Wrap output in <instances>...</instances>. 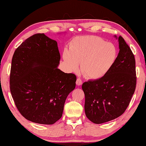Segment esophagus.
Segmentation results:
<instances>
[{
    "label": "esophagus",
    "mask_w": 146,
    "mask_h": 146,
    "mask_svg": "<svg viewBox=\"0 0 146 146\" xmlns=\"http://www.w3.org/2000/svg\"><path fill=\"white\" fill-rule=\"evenodd\" d=\"M76 85H77V86H80V85H82V80H81L80 78H78L77 79H76Z\"/></svg>",
    "instance_id": "esophagus-1"
}]
</instances>
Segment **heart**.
I'll list each match as a JSON object with an SVG mask.
<instances>
[{
  "mask_svg": "<svg viewBox=\"0 0 146 146\" xmlns=\"http://www.w3.org/2000/svg\"><path fill=\"white\" fill-rule=\"evenodd\" d=\"M118 56L117 47L97 36H80L74 39L63 54L68 68L76 71L80 63L88 78H103L114 66Z\"/></svg>",
  "mask_w": 146,
  "mask_h": 146,
  "instance_id": "heart-1",
  "label": "heart"
}]
</instances>
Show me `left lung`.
<instances>
[{"mask_svg": "<svg viewBox=\"0 0 146 146\" xmlns=\"http://www.w3.org/2000/svg\"><path fill=\"white\" fill-rule=\"evenodd\" d=\"M118 39L119 53L111 71L103 78L83 83L84 110L87 118L99 124L122 115L134 94L137 77L135 59L122 36Z\"/></svg>", "mask_w": 146, "mask_h": 146, "instance_id": "left-lung-1", "label": "left lung"}]
</instances>
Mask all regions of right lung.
<instances>
[{"instance_id":"add662e5","label":"right lung","mask_w":146,"mask_h":146,"mask_svg":"<svg viewBox=\"0 0 146 146\" xmlns=\"http://www.w3.org/2000/svg\"><path fill=\"white\" fill-rule=\"evenodd\" d=\"M57 42L44 33L27 38L11 61L10 91L23 117L40 124H53L62 115L66 98L75 88L76 76L58 68Z\"/></svg>"}]
</instances>
